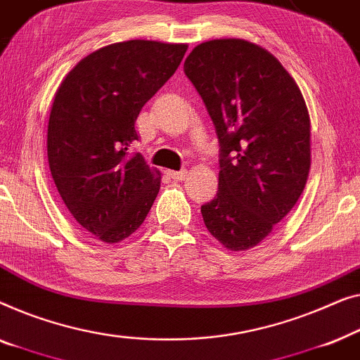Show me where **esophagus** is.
<instances>
[{
    "label": "esophagus",
    "instance_id": "34e87169",
    "mask_svg": "<svg viewBox=\"0 0 360 360\" xmlns=\"http://www.w3.org/2000/svg\"><path fill=\"white\" fill-rule=\"evenodd\" d=\"M168 176H169L171 179H174V181H184L187 173H186L184 169H182V171H168Z\"/></svg>",
    "mask_w": 360,
    "mask_h": 360
}]
</instances>
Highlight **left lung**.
Returning a JSON list of instances; mask_svg holds the SVG:
<instances>
[{"instance_id": "1", "label": "left lung", "mask_w": 360, "mask_h": 360, "mask_svg": "<svg viewBox=\"0 0 360 360\" xmlns=\"http://www.w3.org/2000/svg\"><path fill=\"white\" fill-rule=\"evenodd\" d=\"M184 73L204 101L221 151L219 192L202 205V219L226 250H251L305 189L311 166L305 99L274 55L243 39L199 44Z\"/></svg>"}]
</instances>
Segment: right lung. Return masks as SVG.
<instances>
[{
  "label": "right lung",
  "instance_id": "right-lung-1",
  "mask_svg": "<svg viewBox=\"0 0 360 360\" xmlns=\"http://www.w3.org/2000/svg\"><path fill=\"white\" fill-rule=\"evenodd\" d=\"M187 44L125 40L75 65L55 93L47 156L58 194L73 219L103 243L140 229L160 192L161 173L143 156L135 120L178 70Z\"/></svg>",
  "mask_w": 360,
  "mask_h": 360
}]
</instances>
